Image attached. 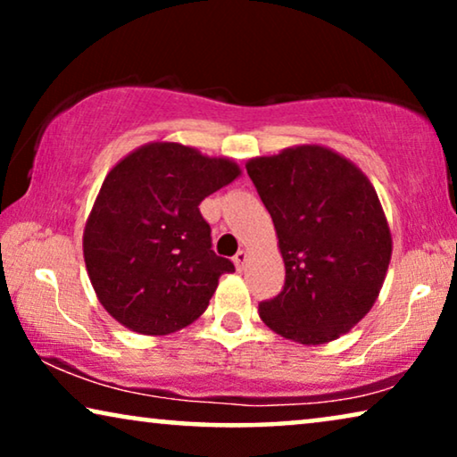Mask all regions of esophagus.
<instances>
[{
    "label": "esophagus",
    "instance_id": "obj_1",
    "mask_svg": "<svg viewBox=\"0 0 457 457\" xmlns=\"http://www.w3.org/2000/svg\"><path fill=\"white\" fill-rule=\"evenodd\" d=\"M247 260H249V253L245 252V249H241V252H237V255L233 258L237 270H243V268L247 266Z\"/></svg>",
    "mask_w": 457,
    "mask_h": 457
}]
</instances>
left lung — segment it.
Returning <instances> with one entry per match:
<instances>
[{
    "mask_svg": "<svg viewBox=\"0 0 457 457\" xmlns=\"http://www.w3.org/2000/svg\"><path fill=\"white\" fill-rule=\"evenodd\" d=\"M270 212L285 287L260 303L274 333L322 345L364 318L383 289L393 239L374 187L324 145L287 147L245 164Z\"/></svg>",
    "mask_w": 457,
    "mask_h": 457,
    "instance_id": "obj_1",
    "label": "left lung"
}]
</instances>
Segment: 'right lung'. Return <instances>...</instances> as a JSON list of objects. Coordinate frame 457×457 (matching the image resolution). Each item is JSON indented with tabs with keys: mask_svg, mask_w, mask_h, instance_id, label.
<instances>
[{
	"mask_svg": "<svg viewBox=\"0 0 457 457\" xmlns=\"http://www.w3.org/2000/svg\"><path fill=\"white\" fill-rule=\"evenodd\" d=\"M241 177L239 164L154 141L104 179L83 233L89 280L105 312L139 335H170L208 308L235 272L214 253L199 204Z\"/></svg>",
	"mask_w": 457,
	"mask_h": 457,
	"instance_id": "add662e5",
	"label": "right lung"
}]
</instances>
